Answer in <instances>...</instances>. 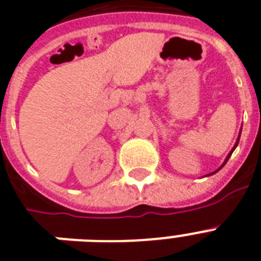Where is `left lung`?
Returning a JSON list of instances; mask_svg holds the SVG:
<instances>
[{
	"instance_id": "8db88e82",
	"label": "left lung",
	"mask_w": 261,
	"mask_h": 261,
	"mask_svg": "<svg viewBox=\"0 0 261 261\" xmlns=\"http://www.w3.org/2000/svg\"><path fill=\"white\" fill-rule=\"evenodd\" d=\"M239 140H240V139H237V143H236V145H234V148L237 147V144H239ZM234 148H233V151H234ZM233 151H232V152H233ZM232 152H230V153H229V155H228V158H226V160H225V163H226V162H228V160H229V158H230V155H232ZM225 163L222 164V166H221L220 168H222V167L225 166ZM220 168H218V170H220ZM218 170H217V171H218Z\"/></svg>"
}]
</instances>
